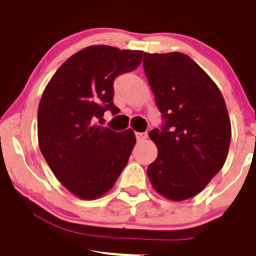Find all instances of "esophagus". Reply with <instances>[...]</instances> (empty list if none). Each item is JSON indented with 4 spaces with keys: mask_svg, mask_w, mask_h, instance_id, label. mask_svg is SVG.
I'll return each mask as SVG.
<instances>
[{
    "mask_svg": "<svg viewBox=\"0 0 256 256\" xmlns=\"http://www.w3.org/2000/svg\"><path fill=\"white\" fill-rule=\"evenodd\" d=\"M135 135H136V140L138 141H144V140H146V138H147L146 132H136Z\"/></svg>",
    "mask_w": 256,
    "mask_h": 256,
    "instance_id": "obj_1",
    "label": "esophagus"
}]
</instances>
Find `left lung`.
<instances>
[{
    "label": "left lung",
    "instance_id": "1",
    "mask_svg": "<svg viewBox=\"0 0 256 256\" xmlns=\"http://www.w3.org/2000/svg\"><path fill=\"white\" fill-rule=\"evenodd\" d=\"M144 69L161 130L150 131L158 154L147 168L154 190L174 202L202 192L228 156L232 126L220 90L193 59L180 52L144 53Z\"/></svg>",
    "mask_w": 256,
    "mask_h": 256
}]
</instances>
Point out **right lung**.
<instances>
[{
  "instance_id": "obj_1",
  "label": "right lung",
  "mask_w": 256,
  "mask_h": 256,
  "mask_svg": "<svg viewBox=\"0 0 256 256\" xmlns=\"http://www.w3.org/2000/svg\"><path fill=\"white\" fill-rule=\"evenodd\" d=\"M142 50L90 46L66 59L38 106V144L54 176L85 200L109 192L136 144L131 128L116 132L95 124L114 105V80L138 68Z\"/></svg>"
}]
</instances>
